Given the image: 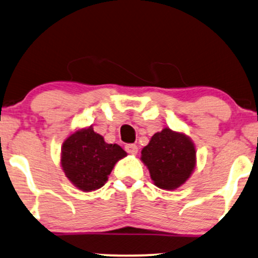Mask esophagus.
<instances>
[{
    "label": "esophagus",
    "instance_id": "1",
    "mask_svg": "<svg viewBox=\"0 0 258 258\" xmlns=\"http://www.w3.org/2000/svg\"><path fill=\"white\" fill-rule=\"evenodd\" d=\"M125 150L127 153H130V155H136V153L138 152V146L136 144H127L125 146Z\"/></svg>",
    "mask_w": 258,
    "mask_h": 258
}]
</instances>
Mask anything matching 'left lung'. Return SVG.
I'll list each match as a JSON object with an SVG mask.
<instances>
[{"mask_svg":"<svg viewBox=\"0 0 258 258\" xmlns=\"http://www.w3.org/2000/svg\"><path fill=\"white\" fill-rule=\"evenodd\" d=\"M195 155V146L189 137L164 128L155 133L142 150V161L153 183L161 189L174 190L190 177L197 163Z\"/></svg>","mask_w":258,"mask_h":258,"instance_id":"left-lung-1","label":"left lung"}]
</instances>
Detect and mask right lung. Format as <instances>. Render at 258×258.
Segmentation results:
<instances>
[{
    "instance_id": "add662e5",
    "label": "right lung",
    "mask_w": 258,
    "mask_h": 258,
    "mask_svg": "<svg viewBox=\"0 0 258 258\" xmlns=\"http://www.w3.org/2000/svg\"><path fill=\"white\" fill-rule=\"evenodd\" d=\"M127 156L118 144H107L93 127L78 130L61 146V168L83 191L96 190L108 180L115 163Z\"/></svg>"
}]
</instances>
